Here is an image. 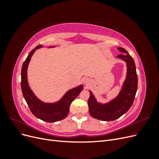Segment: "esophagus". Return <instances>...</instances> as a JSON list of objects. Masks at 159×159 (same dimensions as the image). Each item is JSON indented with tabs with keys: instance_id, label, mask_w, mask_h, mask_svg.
Returning a JSON list of instances; mask_svg holds the SVG:
<instances>
[{
	"instance_id": "1",
	"label": "esophagus",
	"mask_w": 159,
	"mask_h": 159,
	"mask_svg": "<svg viewBox=\"0 0 159 159\" xmlns=\"http://www.w3.org/2000/svg\"><path fill=\"white\" fill-rule=\"evenodd\" d=\"M83 82L85 85H88L90 82V80L89 78H84L83 80Z\"/></svg>"
}]
</instances>
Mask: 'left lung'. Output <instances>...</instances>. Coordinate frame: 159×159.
<instances>
[{"mask_svg": "<svg viewBox=\"0 0 159 159\" xmlns=\"http://www.w3.org/2000/svg\"><path fill=\"white\" fill-rule=\"evenodd\" d=\"M121 54L117 57L127 64L126 79L119 95L109 103H98L93 94L89 91L88 107L90 115L101 121H111L119 118L132 106L137 90L138 78L135 64L133 57L123 48H117Z\"/></svg>", "mask_w": 159, "mask_h": 159, "instance_id": "obj_1", "label": "left lung"}]
</instances>
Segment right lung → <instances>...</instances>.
I'll list each match as a JSON object with an SVG mask.
<instances>
[{
	"mask_svg": "<svg viewBox=\"0 0 159 159\" xmlns=\"http://www.w3.org/2000/svg\"><path fill=\"white\" fill-rule=\"evenodd\" d=\"M38 45L28 54L24 61L21 70V89L24 98L25 99L31 112L37 118L48 123H54L65 119L69 113L70 106L71 102L78 97L83 85H80L67 91L66 94L58 102L55 103H44L38 99L31 90L27 80V70L31 57L36 50L42 48ZM54 47V46H53ZM52 48V47H49Z\"/></svg>",
	"mask_w": 159,
	"mask_h": 159,
	"instance_id": "right-lung-1",
	"label": "right lung"
}]
</instances>
